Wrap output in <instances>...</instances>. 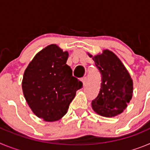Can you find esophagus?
I'll use <instances>...</instances> for the list:
<instances>
[{
    "instance_id": "esophagus-1",
    "label": "esophagus",
    "mask_w": 150,
    "mask_h": 150,
    "mask_svg": "<svg viewBox=\"0 0 150 150\" xmlns=\"http://www.w3.org/2000/svg\"><path fill=\"white\" fill-rule=\"evenodd\" d=\"M86 80H87L86 77H83V78H82V79H81V81L83 82V86H85V85H86Z\"/></svg>"
}]
</instances>
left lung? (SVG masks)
<instances>
[{"label":"left lung","mask_w":150,"mask_h":150,"mask_svg":"<svg viewBox=\"0 0 150 150\" xmlns=\"http://www.w3.org/2000/svg\"><path fill=\"white\" fill-rule=\"evenodd\" d=\"M93 61L101 76V84L98 95L91 102L92 109L105 117L120 114L132 98L133 81L130 74L119 58L109 50L93 57Z\"/></svg>","instance_id":"8db88e82"}]
</instances>
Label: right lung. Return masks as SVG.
<instances>
[{
	"label": "right lung",
	"instance_id": "obj_1",
	"mask_svg": "<svg viewBox=\"0 0 150 150\" xmlns=\"http://www.w3.org/2000/svg\"><path fill=\"white\" fill-rule=\"evenodd\" d=\"M68 52L52 44L38 52L24 74V96L34 114L47 122L60 120L83 87L66 62Z\"/></svg>",
	"mask_w": 150,
	"mask_h": 150
}]
</instances>
